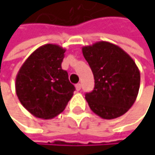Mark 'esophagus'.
<instances>
[{
	"instance_id": "esophagus-1",
	"label": "esophagus",
	"mask_w": 155,
	"mask_h": 155,
	"mask_svg": "<svg viewBox=\"0 0 155 155\" xmlns=\"http://www.w3.org/2000/svg\"><path fill=\"white\" fill-rule=\"evenodd\" d=\"M81 83H78L75 85V89H76V91H80L81 90Z\"/></svg>"
}]
</instances>
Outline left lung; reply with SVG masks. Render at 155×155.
<instances>
[{
  "mask_svg": "<svg viewBox=\"0 0 155 155\" xmlns=\"http://www.w3.org/2000/svg\"><path fill=\"white\" fill-rule=\"evenodd\" d=\"M95 86L85 94L91 109L104 119L124 115L135 103L140 87V72L122 48L107 41L82 47Z\"/></svg>",
  "mask_w": 155,
  "mask_h": 155,
  "instance_id": "1",
  "label": "left lung"
}]
</instances>
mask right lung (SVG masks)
Returning <instances> with one entry per match:
<instances>
[{
    "label": "right lung",
    "mask_w": 155,
    "mask_h": 155,
    "mask_svg": "<svg viewBox=\"0 0 155 155\" xmlns=\"http://www.w3.org/2000/svg\"><path fill=\"white\" fill-rule=\"evenodd\" d=\"M65 49L47 44L36 49L21 65L16 76L17 96L29 113L50 119L65 108L74 86L62 69Z\"/></svg>",
    "instance_id": "add662e5"
}]
</instances>
